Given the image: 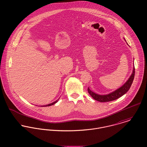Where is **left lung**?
Returning a JSON list of instances; mask_svg holds the SVG:
<instances>
[{
    "label": "left lung",
    "mask_w": 147,
    "mask_h": 147,
    "mask_svg": "<svg viewBox=\"0 0 147 147\" xmlns=\"http://www.w3.org/2000/svg\"><path fill=\"white\" fill-rule=\"evenodd\" d=\"M135 76V68L134 67L133 72L132 75H131L129 79L127 80L125 84H124L122 87L119 88L115 91L107 94V95H99L96 93H94V92H92L89 88H88V92L89 93V94L91 96L93 99H94L96 101H100L101 102H109L111 101H114L116 99L119 98L123 95H124L126 92L129 89L132 83L133 82Z\"/></svg>",
    "instance_id": "1"
}]
</instances>
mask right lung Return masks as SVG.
Masks as SVG:
<instances>
[{"label": "right lung", "mask_w": 147, "mask_h": 147, "mask_svg": "<svg viewBox=\"0 0 147 147\" xmlns=\"http://www.w3.org/2000/svg\"><path fill=\"white\" fill-rule=\"evenodd\" d=\"M58 100H59V99H58ZM58 100H57L56 101H55V102H53V103H51V104H49V105H43V106H41V107H46V106H49L53 105L54 104H55V103H57V102H58Z\"/></svg>", "instance_id": "1"}]
</instances>
